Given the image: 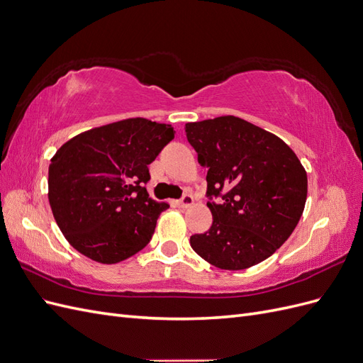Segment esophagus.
<instances>
[{
    "label": "esophagus",
    "mask_w": 363,
    "mask_h": 363,
    "mask_svg": "<svg viewBox=\"0 0 363 363\" xmlns=\"http://www.w3.org/2000/svg\"><path fill=\"white\" fill-rule=\"evenodd\" d=\"M194 204V196L191 194H184L183 199L177 201V206L182 207V208H188Z\"/></svg>",
    "instance_id": "obj_1"
}]
</instances>
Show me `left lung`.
Listing matches in <instances>:
<instances>
[{"mask_svg": "<svg viewBox=\"0 0 363 363\" xmlns=\"http://www.w3.org/2000/svg\"><path fill=\"white\" fill-rule=\"evenodd\" d=\"M186 138L207 168L213 223L191 247L221 269H247L274 255L298 224L307 174L295 152L269 131L238 116L188 123Z\"/></svg>", "mask_w": 363, "mask_h": 363, "instance_id": "8db88e82", "label": "left lung"}]
</instances>
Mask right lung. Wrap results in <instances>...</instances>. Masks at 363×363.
Here are the masks:
<instances>
[{
	"label": "right lung",
	"mask_w": 363,
	"mask_h": 363,
	"mask_svg": "<svg viewBox=\"0 0 363 363\" xmlns=\"http://www.w3.org/2000/svg\"><path fill=\"white\" fill-rule=\"evenodd\" d=\"M169 124L128 118L74 136L48 169V200L68 242L112 265L144 248L169 207L147 192L148 164L174 139Z\"/></svg>",
	"instance_id": "obj_1"
}]
</instances>
